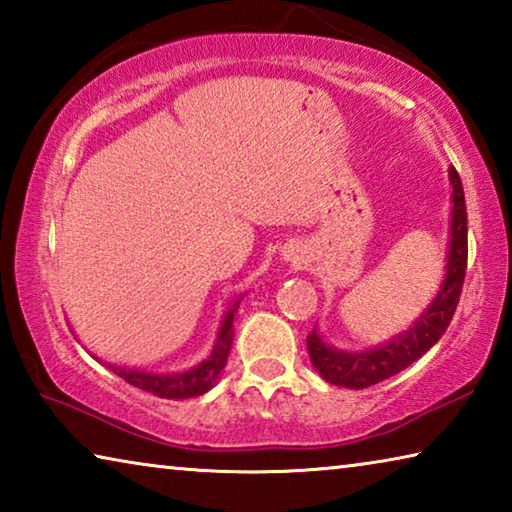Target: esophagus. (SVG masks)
<instances>
[{
	"label": "esophagus",
	"mask_w": 512,
	"mask_h": 512,
	"mask_svg": "<svg viewBox=\"0 0 512 512\" xmlns=\"http://www.w3.org/2000/svg\"><path fill=\"white\" fill-rule=\"evenodd\" d=\"M280 257L284 259V262H296V259H298V250L293 248V246H284V248L280 250Z\"/></svg>",
	"instance_id": "1"
}]
</instances>
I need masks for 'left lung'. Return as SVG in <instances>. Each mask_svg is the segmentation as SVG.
I'll return each instance as SVG.
<instances>
[{
    "instance_id": "1",
    "label": "left lung",
    "mask_w": 512,
    "mask_h": 512,
    "mask_svg": "<svg viewBox=\"0 0 512 512\" xmlns=\"http://www.w3.org/2000/svg\"><path fill=\"white\" fill-rule=\"evenodd\" d=\"M449 185H452V219H449V246H447V273L440 284L436 298L429 307L413 320L406 332L393 336L391 341L375 345L368 350H339L329 345L323 334L314 332L307 336L309 359L318 375L334 386H345L361 391L372 384H379L397 375L418 361L424 352L438 343L452 320L458 298H461L465 268H467V212L461 178L456 169H449Z\"/></svg>"
}]
</instances>
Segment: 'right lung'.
Segmentation results:
<instances>
[{"label": "right lung", "mask_w": 512, "mask_h": 512, "mask_svg": "<svg viewBox=\"0 0 512 512\" xmlns=\"http://www.w3.org/2000/svg\"><path fill=\"white\" fill-rule=\"evenodd\" d=\"M241 300H244V296H239L230 302L228 311H225L221 318V325H219V332H216V341L210 357L203 359L194 368L183 370V372H153V370L149 372L140 368L117 366V363H103V366L115 372L117 377L126 379L131 386L142 388L146 393L164 397V400H187V397L203 395L210 391V388H214V384L219 381L221 372L225 368V361H228L232 339H235L232 320H235Z\"/></svg>", "instance_id": "1"}]
</instances>
